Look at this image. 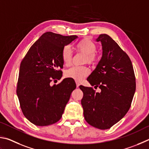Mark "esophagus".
<instances>
[{"label": "esophagus", "instance_id": "1", "mask_svg": "<svg viewBox=\"0 0 149 149\" xmlns=\"http://www.w3.org/2000/svg\"><path fill=\"white\" fill-rule=\"evenodd\" d=\"M76 84H77V88H79V86H80V83H79V82L76 81Z\"/></svg>", "mask_w": 149, "mask_h": 149}]
</instances>
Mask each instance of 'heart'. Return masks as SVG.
Returning <instances> with one entry per match:
<instances>
[{"label":"heart","instance_id":"heart-1","mask_svg":"<svg viewBox=\"0 0 149 149\" xmlns=\"http://www.w3.org/2000/svg\"><path fill=\"white\" fill-rule=\"evenodd\" d=\"M77 48L87 54L86 61L93 62L97 59L95 54V44L90 39H83L77 45ZM72 58V51L69 46H65L61 51V59L65 65H69L71 63ZM90 73V69L86 66H73L65 71V77L71 79L77 82L82 81L86 78Z\"/></svg>","mask_w":149,"mask_h":149}]
</instances>
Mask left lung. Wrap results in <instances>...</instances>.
<instances>
[{
    "mask_svg": "<svg viewBox=\"0 0 149 149\" xmlns=\"http://www.w3.org/2000/svg\"><path fill=\"white\" fill-rule=\"evenodd\" d=\"M103 55L87 80L95 88L80 86L83 92L81 104L88 124L107 130L119 122L129 111L135 92V77L129 56L111 36L102 34Z\"/></svg>",
    "mask_w": 149,
    "mask_h": 149,
    "instance_id": "left-lung-1",
    "label": "left lung"
}]
</instances>
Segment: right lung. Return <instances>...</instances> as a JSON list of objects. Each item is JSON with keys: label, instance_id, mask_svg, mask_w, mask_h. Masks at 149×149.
<instances>
[{"label": "right lung", "instance_id": "right-lung-1", "mask_svg": "<svg viewBox=\"0 0 149 149\" xmlns=\"http://www.w3.org/2000/svg\"><path fill=\"white\" fill-rule=\"evenodd\" d=\"M77 37L46 32L31 46L21 62L17 95L24 116L36 126L58 122L76 88L72 79H65L53 86L51 82L62 77L63 48Z\"/></svg>", "mask_w": 149, "mask_h": 149}]
</instances>
